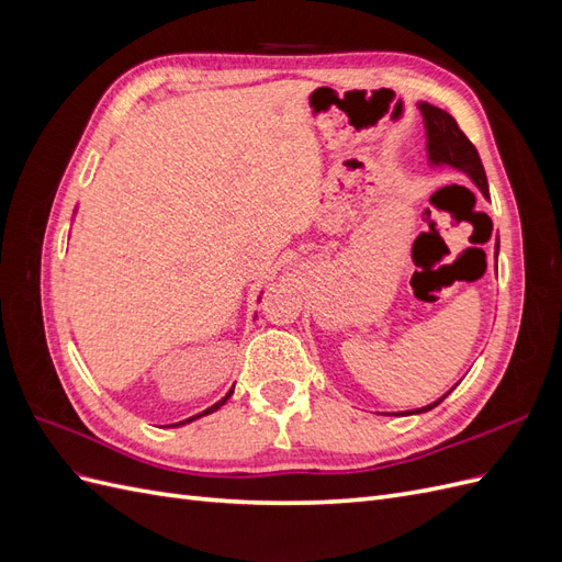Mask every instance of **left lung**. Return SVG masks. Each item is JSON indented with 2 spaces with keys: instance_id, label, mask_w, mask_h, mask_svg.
<instances>
[{
  "instance_id": "8db88e82",
  "label": "left lung",
  "mask_w": 562,
  "mask_h": 562,
  "mask_svg": "<svg viewBox=\"0 0 562 562\" xmlns=\"http://www.w3.org/2000/svg\"><path fill=\"white\" fill-rule=\"evenodd\" d=\"M419 112H422V122H424V131H427V155H429V166L431 168H454V171L464 173L475 187H479L481 194L485 199H490L487 192V176H485V168L483 161L479 157V149L471 145V140L462 133V128L457 126V122L452 119V114H448L446 110H440L431 103H424L419 100L417 103ZM497 255H499V239L495 244V262H497ZM462 382V380H459ZM457 382V384H459ZM457 384L452 389H457ZM450 389V391H452ZM450 391H446L443 396L436 398L429 405H422L415 407V411H401V413H382V415H394V417H407V415H422V413H429L434 407L448 398Z\"/></svg>"
}]
</instances>
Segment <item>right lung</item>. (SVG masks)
Returning a JSON list of instances; mask_svg holds the SVG:
<instances>
[{
	"label": "right lung",
	"instance_id": "add662e5",
	"mask_svg": "<svg viewBox=\"0 0 562 562\" xmlns=\"http://www.w3.org/2000/svg\"><path fill=\"white\" fill-rule=\"evenodd\" d=\"M260 300V297H258ZM234 394V386L227 391V394L223 396V398H220L217 403H213L211 407H206V411H203V413H199V415H194V417H190V419H182V422H176V424H168V427H182V424H190V422H194V419H199V417H206V415H211V413H215V411H220V407H223L225 403H227V398Z\"/></svg>",
	"mask_w": 562,
	"mask_h": 562
}]
</instances>
